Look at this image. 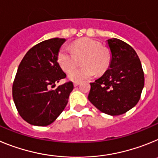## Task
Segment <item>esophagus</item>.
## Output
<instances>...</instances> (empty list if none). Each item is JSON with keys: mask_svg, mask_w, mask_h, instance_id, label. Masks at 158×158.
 <instances>
[{"mask_svg": "<svg viewBox=\"0 0 158 158\" xmlns=\"http://www.w3.org/2000/svg\"><path fill=\"white\" fill-rule=\"evenodd\" d=\"M79 82H74V84H73V85H74V87H77V86L79 85Z\"/></svg>", "mask_w": 158, "mask_h": 158, "instance_id": "obj_1", "label": "esophagus"}]
</instances>
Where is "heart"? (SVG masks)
Masks as SVG:
<instances>
[{
	"mask_svg": "<svg viewBox=\"0 0 158 158\" xmlns=\"http://www.w3.org/2000/svg\"><path fill=\"white\" fill-rule=\"evenodd\" d=\"M110 52L102 47L100 42L92 39H82L75 42L73 50L62 47L58 54V62L61 68L69 72L83 59V67L75 69L69 73V79L72 81L80 82L94 76L95 73L102 74L107 69L110 64Z\"/></svg>",
	"mask_w": 158,
	"mask_h": 158,
	"instance_id": "obj_1",
	"label": "heart"
}]
</instances>
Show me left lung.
Masks as SVG:
<instances>
[{"mask_svg":"<svg viewBox=\"0 0 158 158\" xmlns=\"http://www.w3.org/2000/svg\"><path fill=\"white\" fill-rule=\"evenodd\" d=\"M111 51L107 70L90 83L88 99L102 112L119 115L135 107L144 87V73L135 51L120 40H107Z\"/></svg>","mask_w":158,"mask_h":158,"instance_id":"1","label":"left lung"}]
</instances>
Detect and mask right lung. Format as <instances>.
Here are the masks:
<instances>
[{"mask_svg":"<svg viewBox=\"0 0 158 158\" xmlns=\"http://www.w3.org/2000/svg\"><path fill=\"white\" fill-rule=\"evenodd\" d=\"M65 42L54 38L38 43L18 67L12 97L19 115L31 125L52 123L65 109L73 89L71 81L51 89L66 76L58 62V51Z\"/></svg>","mask_w":158,"mask_h":158,"instance_id":"add662e5","label":"right lung"}]
</instances>
